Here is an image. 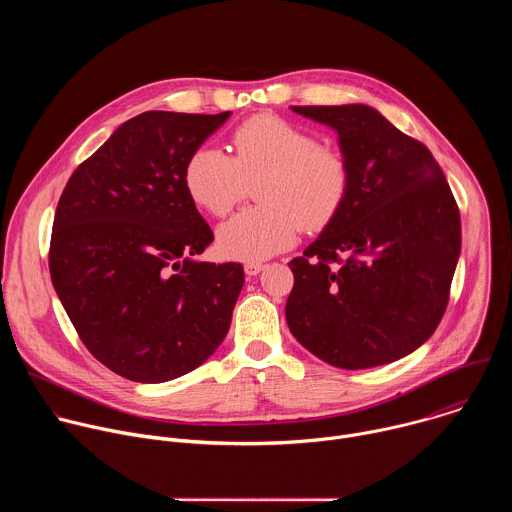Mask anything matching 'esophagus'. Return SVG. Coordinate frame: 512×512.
Wrapping results in <instances>:
<instances>
[{
	"mask_svg": "<svg viewBox=\"0 0 512 512\" xmlns=\"http://www.w3.org/2000/svg\"><path fill=\"white\" fill-rule=\"evenodd\" d=\"M265 269V263H261V261H247L245 263V273L247 275H257V273H261Z\"/></svg>",
	"mask_w": 512,
	"mask_h": 512,
	"instance_id": "1",
	"label": "esophagus"
}]
</instances>
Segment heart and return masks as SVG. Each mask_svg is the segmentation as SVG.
Listing matches in <instances>:
<instances>
[{
  "instance_id": "b5f03b06",
  "label": "heart",
  "mask_w": 512,
  "mask_h": 512,
  "mask_svg": "<svg viewBox=\"0 0 512 512\" xmlns=\"http://www.w3.org/2000/svg\"><path fill=\"white\" fill-rule=\"evenodd\" d=\"M235 154L202 145L186 162L190 198L212 216L229 214L255 184L259 204L216 233L221 255L263 261L296 243L300 227L330 225L350 192V166L334 145L283 117H251L233 135Z\"/></svg>"
}]
</instances>
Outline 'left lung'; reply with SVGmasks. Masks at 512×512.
Here are the masks:
<instances>
[{
	"mask_svg": "<svg viewBox=\"0 0 512 512\" xmlns=\"http://www.w3.org/2000/svg\"><path fill=\"white\" fill-rule=\"evenodd\" d=\"M338 131L350 192L322 235L289 261L285 320L338 369L381 367L440 324L462 247L460 210L425 145L367 105L291 107Z\"/></svg>",
	"mask_w": 512,
	"mask_h": 512,
	"instance_id": "1",
	"label": "left lung"
}]
</instances>
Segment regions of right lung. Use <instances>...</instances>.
<instances>
[{
  "label": "right lung",
  "instance_id": "1",
  "mask_svg": "<svg viewBox=\"0 0 512 512\" xmlns=\"http://www.w3.org/2000/svg\"><path fill=\"white\" fill-rule=\"evenodd\" d=\"M145 111L62 190L50 277L89 352L135 383L178 379L225 340L241 263H204L214 239L184 184L188 158L229 119Z\"/></svg>",
  "mask_w": 512,
  "mask_h": 512
}]
</instances>
